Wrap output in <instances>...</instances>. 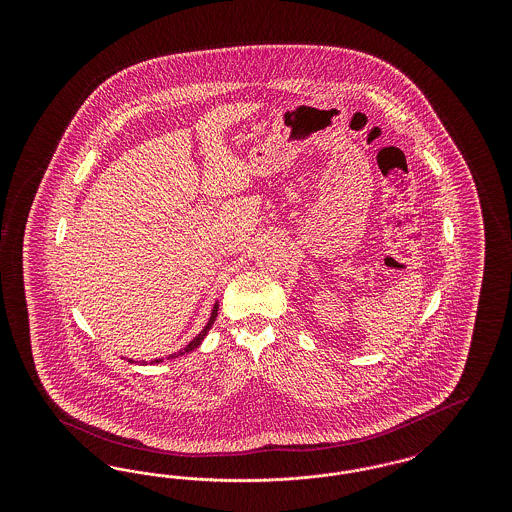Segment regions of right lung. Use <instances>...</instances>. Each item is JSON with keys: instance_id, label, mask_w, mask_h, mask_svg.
<instances>
[{"instance_id": "right-lung-1", "label": "right lung", "mask_w": 512, "mask_h": 512, "mask_svg": "<svg viewBox=\"0 0 512 512\" xmlns=\"http://www.w3.org/2000/svg\"><path fill=\"white\" fill-rule=\"evenodd\" d=\"M217 311H219V305H215V307H213V313H211V318H209V322H207V326H205V328H203V332H199V336H195L194 340L190 341V343H188V345H186V347H184V349H182V351H178V353H172L171 357H169V359H174V357H180V355H186V353H190V351H192V349H195V347H197V345H199V343H201V341H203V338H205V336H207V332H209V328H211V326H213V322H215V318H217ZM161 361H163V359H155V361H153V363H161ZM128 363H134V361H132V359H130V361H128Z\"/></svg>"}]
</instances>
